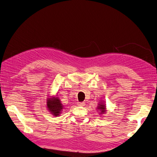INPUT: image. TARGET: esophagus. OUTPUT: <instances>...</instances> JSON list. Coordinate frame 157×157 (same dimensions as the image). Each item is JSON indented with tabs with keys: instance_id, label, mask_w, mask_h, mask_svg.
<instances>
[{
	"instance_id": "esophagus-1",
	"label": "esophagus",
	"mask_w": 157,
	"mask_h": 157,
	"mask_svg": "<svg viewBox=\"0 0 157 157\" xmlns=\"http://www.w3.org/2000/svg\"><path fill=\"white\" fill-rule=\"evenodd\" d=\"M77 105L78 106H84L85 103H84V102H78L77 103Z\"/></svg>"
}]
</instances>
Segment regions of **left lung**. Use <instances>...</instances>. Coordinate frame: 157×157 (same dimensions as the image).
Wrapping results in <instances>:
<instances>
[{
  "instance_id": "left-lung-1",
  "label": "left lung",
  "mask_w": 157,
  "mask_h": 157,
  "mask_svg": "<svg viewBox=\"0 0 157 157\" xmlns=\"http://www.w3.org/2000/svg\"><path fill=\"white\" fill-rule=\"evenodd\" d=\"M97 109L99 111V112H100V114H101V113L103 114L106 112L105 105V104H103L102 102H100L99 103H98Z\"/></svg>"
}]
</instances>
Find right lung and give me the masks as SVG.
<instances>
[{"label":"right lung","mask_w":157,"mask_h":157,"mask_svg":"<svg viewBox=\"0 0 157 157\" xmlns=\"http://www.w3.org/2000/svg\"><path fill=\"white\" fill-rule=\"evenodd\" d=\"M47 107L52 115L58 117L63 110V106L61 104L60 99L58 97H53L47 99Z\"/></svg>","instance_id":"right-lung-1"}]
</instances>
